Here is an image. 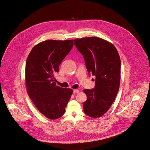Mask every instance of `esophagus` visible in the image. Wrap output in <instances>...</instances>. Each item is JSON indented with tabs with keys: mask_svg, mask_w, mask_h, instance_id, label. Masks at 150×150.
Here are the masks:
<instances>
[{
	"mask_svg": "<svg viewBox=\"0 0 150 150\" xmlns=\"http://www.w3.org/2000/svg\"><path fill=\"white\" fill-rule=\"evenodd\" d=\"M73 92H74V93H78L79 92V90L78 89H74Z\"/></svg>",
	"mask_w": 150,
	"mask_h": 150,
	"instance_id": "34e87169",
	"label": "esophagus"
}]
</instances>
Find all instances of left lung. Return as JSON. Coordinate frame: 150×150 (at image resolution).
Listing matches in <instances>:
<instances>
[{"instance_id": "8db88e82", "label": "left lung", "mask_w": 150, "mask_h": 150, "mask_svg": "<svg viewBox=\"0 0 150 150\" xmlns=\"http://www.w3.org/2000/svg\"><path fill=\"white\" fill-rule=\"evenodd\" d=\"M77 49L83 56L88 73L96 76L95 88L85 89L87 100L85 113L97 118L105 114L118 94L120 79V59L114 45L98 37L74 40Z\"/></svg>"}]
</instances>
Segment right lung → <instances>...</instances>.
<instances>
[{
  "label": "right lung",
  "instance_id": "1",
  "mask_svg": "<svg viewBox=\"0 0 150 150\" xmlns=\"http://www.w3.org/2000/svg\"><path fill=\"white\" fill-rule=\"evenodd\" d=\"M74 45V40H47L31 50L25 65V83L29 97L46 118L61 117L73 90L56 85L54 74Z\"/></svg>",
  "mask_w": 150,
  "mask_h": 150
}]
</instances>
